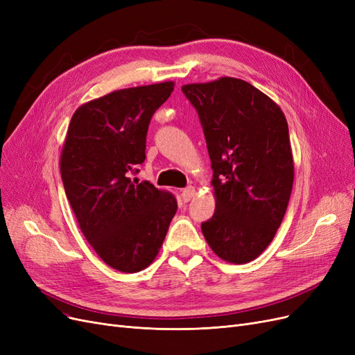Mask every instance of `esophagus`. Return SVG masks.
I'll use <instances>...</instances> for the list:
<instances>
[{
    "label": "esophagus",
    "instance_id": "34e87169",
    "mask_svg": "<svg viewBox=\"0 0 355 355\" xmlns=\"http://www.w3.org/2000/svg\"><path fill=\"white\" fill-rule=\"evenodd\" d=\"M193 197H195V188L193 187H188V188L182 191V200L185 202L191 201Z\"/></svg>",
    "mask_w": 355,
    "mask_h": 355
}]
</instances>
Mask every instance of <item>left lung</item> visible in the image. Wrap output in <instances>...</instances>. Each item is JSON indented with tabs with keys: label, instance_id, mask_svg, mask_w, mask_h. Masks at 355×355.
<instances>
[{
	"label": "left lung",
	"instance_id": "8db88e82",
	"mask_svg": "<svg viewBox=\"0 0 355 355\" xmlns=\"http://www.w3.org/2000/svg\"><path fill=\"white\" fill-rule=\"evenodd\" d=\"M182 92L197 110L213 168L216 210L201 223L204 238L220 259L250 263L273 241L294 183L285 114L235 78L183 85Z\"/></svg>",
	"mask_w": 355,
	"mask_h": 355
}]
</instances>
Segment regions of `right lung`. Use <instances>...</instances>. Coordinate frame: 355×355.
<instances>
[{"mask_svg": "<svg viewBox=\"0 0 355 355\" xmlns=\"http://www.w3.org/2000/svg\"><path fill=\"white\" fill-rule=\"evenodd\" d=\"M173 88L163 82L120 89L80 105L61 150V179L82 234L119 272L154 261L178 210L173 193L130 178L145 160L151 117Z\"/></svg>", "mask_w": 355, "mask_h": 355, "instance_id": "1", "label": "right lung"}]
</instances>
